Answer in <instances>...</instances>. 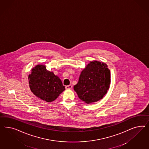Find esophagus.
Segmentation results:
<instances>
[{"label": "esophagus", "instance_id": "obj_1", "mask_svg": "<svg viewBox=\"0 0 149 149\" xmlns=\"http://www.w3.org/2000/svg\"><path fill=\"white\" fill-rule=\"evenodd\" d=\"M65 88H66V90H70V89L72 88V86L71 85L66 86H65Z\"/></svg>", "mask_w": 149, "mask_h": 149}]
</instances>
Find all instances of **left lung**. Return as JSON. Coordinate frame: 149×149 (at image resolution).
<instances>
[{
	"label": "left lung",
	"instance_id": "left-lung-1",
	"mask_svg": "<svg viewBox=\"0 0 149 149\" xmlns=\"http://www.w3.org/2000/svg\"><path fill=\"white\" fill-rule=\"evenodd\" d=\"M110 82V72L107 64L93 61L82 70L74 90L80 99L90 104L103 98L109 88Z\"/></svg>",
	"mask_w": 149,
	"mask_h": 149
}]
</instances>
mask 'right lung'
<instances>
[{
    "instance_id": "obj_1",
    "label": "right lung",
    "mask_w": 149,
    "mask_h": 149,
    "mask_svg": "<svg viewBox=\"0 0 149 149\" xmlns=\"http://www.w3.org/2000/svg\"><path fill=\"white\" fill-rule=\"evenodd\" d=\"M28 81L32 93L49 103L57 99L65 90L61 80L52 72L47 70L44 64H38L32 68Z\"/></svg>"
}]
</instances>
